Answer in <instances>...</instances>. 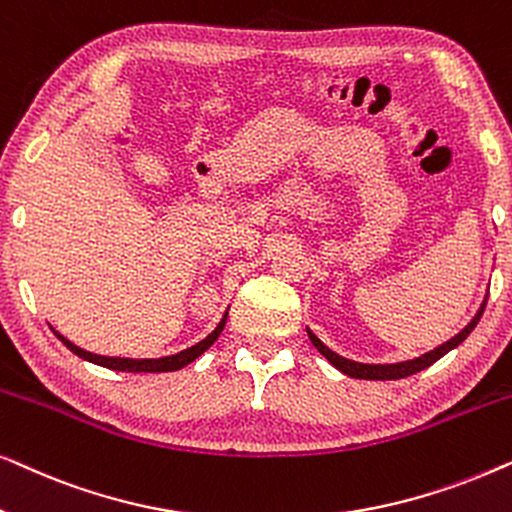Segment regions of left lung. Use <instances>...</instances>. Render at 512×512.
<instances>
[{
  "label": "left lung",
  "instance_id": "obj_1",
  "mask_svg": "<svg viewBox=\"0 0 512 512\" xmlns=\"http://www.w3.org/2000/svg\"><path fill=\"white\" fill-rule=\"evenodd\" d=\"M485 305H487V300H485V303H482L478 314H475V317L471 319V324H468L461 333L454 335L452 340H447L445 345L431 349V352L422 354V356H419V359L403 361V363H387V366H382V363H380V366H375V363H356V361H349V359H345V356H338L335 352H331V349H328V347L324 345V342H321L312 331H307V335H310L312 345L317 347L319 352L324 354L326 359L331 361L335 368L342 370V373L349 375V377H356V380H401V377L415 375V373H419V370L433 366V363H436L438 359H443V356H445L447 352H450V349L459 347L461 342H464V340L468 338V335H471L473 328L478 326L482 312H485Z\"/></svg>",
  "mask_w": 512,
  "mask_h": 512
}]
</instances>
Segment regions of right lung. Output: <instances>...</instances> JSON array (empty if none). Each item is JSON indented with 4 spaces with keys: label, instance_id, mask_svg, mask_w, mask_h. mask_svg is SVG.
<instances>
[{
    "label": "right lung",
    "instance_id": "add662e5",
    "mask_svg": "<svg viewBox=\"0 0 512 512\" xmlns=\"http://www.w3.org/2000/svg\"><path fill=\"white\" fill-rule=\"evenodd\" d=\"M226 317H228V314H223L221 324L214 328V333H209L205 340L198 342V345L188 347L179 354L163 356V359H121V356H100V354L86 352V349L76 347L74 342H69L65 335H60L58 331H55V335H58V340H62V345L72 349L76 356H81V359H86L90 363H97V366H104V368H111V370H125V373H170V370H179V368L188 366V363L198 359V356L205 352V349L212 347L214 340L221 335L223 326H226Z\"/></svg>",
    "mask_w": 512,
    "mask_h": 512
}]
</instances>
